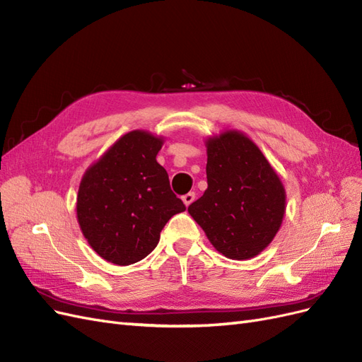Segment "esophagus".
I'll use <instances>...</instances> for the list:
<instances>
[{"label":"esophagus","mask_w":362,"mask_h":362,"mask_svg":"<svg viewBox=\"0 0 362 362\" xmlns=\"http://www.w3.org/2000/svg\"><path fill=\"white\" fill-rule=\"evenodd\" d=\"M194 198H196L194 192H189L187 194H184V196H182V201H184L185 206H189V205H190V204L194 201Z\"/></svg>","instance_id":"obj_1"}]
</instances>
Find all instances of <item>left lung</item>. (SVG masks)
Wrapping results in <instances>:
<instances>
[{
	"label": "left lung",
	"mask_w": 362,
	"mask_h": 362,
	"mask_svg": "<svg viewBox=\"0 0 362 362\" xmlns=\"http://www.w3.org/2000/svg\"><path fill=\"white\" fill-rule=\"evenodd\" d=\"M206 157L208 187L189 213L222 255L254 258L281 228L282 181L254 141L235 129L208 139Z\"/></svg>",
	"instance_id": "1"
}]
</instances>
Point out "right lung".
<instances>
[{
  "label": "right lung",
  "instance_id": "add662e5",
  "mask_svg": "<svg viewBox=\"0 0 362 362\" xmlns=\"http://www.w3.org/2000/svg\"><path fill=\"white\" fill-rule=\"evenodd\" d=\"M161 145L148 131H129L83 175L76 196L81 233L113 264L149 255L169 218L185 210L156 160Z\"/></svg>",
  "mask_w": 362,
  "mask_h": 362
}]
</instances>
